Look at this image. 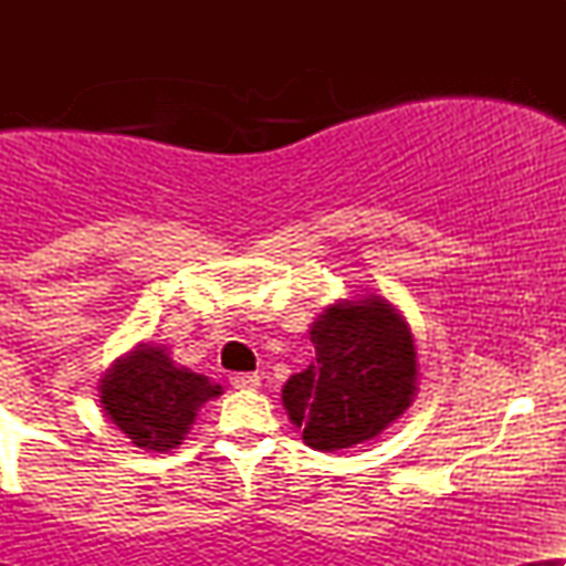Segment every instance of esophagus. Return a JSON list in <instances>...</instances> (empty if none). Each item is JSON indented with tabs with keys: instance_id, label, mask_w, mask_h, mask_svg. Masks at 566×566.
Listing matches in <instances>:
<instances>
[{
	"instance_id": "obj_1",
	"label": "esophagus",
	"mask_w": 566,
	"mask_h": 566,
	"mask_svg": "<svg viewBox=\"0 0 566 566\" xmlns=\"http://www.w3.org/2000/svg\"><path fill=\"white\" fill-rule=\"evenodd\" d=\"M231 386L239 388V391H255L261 386V375L258 373H237L231 375Z\"/></svg>"
}]
</instances>
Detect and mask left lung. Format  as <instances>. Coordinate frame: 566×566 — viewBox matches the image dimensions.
Wrapping results in <instances>:
<instances>
[{"instance_id":"1","label":"left lung","mask_w":566,"mask_h":566,"mask_svg":"<svg viewBox=\"0 0 566 566\" xmlns=\"http://www.w3.org/2000/svg\"><path fill=\"white\" fill-rule=\"evenodd\" d=\"M311 343L314 361L282 388V405L311 450L367 444L418 396L415 335L378 292L329 303L311 324Z\"/></svg>"}]
</instances>
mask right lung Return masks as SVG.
I'll list each match as a JSON object with an SVG mask.
<instances>
[{
	"label": "right lung",
	"mask_w": 566,
	"mask_h": 566,
	"mask_svg": "<svg viewBox=\"0 0 566 566\" xmlns=\"http://www.w3.org/2000/svg\"><path fill=\"white\" fill-rule=\"evenodd\" d=\"M97 391L106 418L135 447L172 452L184 444L199 407L218 399L223 388L207 375L175 365L167 346L138 343L114 359Z\"/></svg>",
	"instance_id": "right-lung-1"
}]
</instances>
